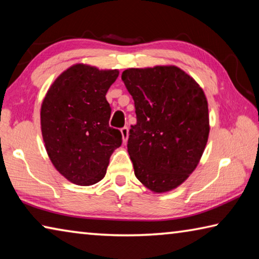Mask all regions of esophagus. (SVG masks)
<instances>
[{
  "instance_id": "1",
  "label": "esophagus",
  "mask_w": 259,
  "mask_h": 259,
  "mask_svg": "<svg viewBox=\"0 0 259 259\" xmlns=\"http://www.w3.org/2000/svg\"><path fill=\"white\" fill-rule=\"evenodd\" d=\"M121 134H122V138H123V142L126 143V140H128V137H129V129H128V126L124 125L123 128H121Z\"/></svg>"
}]
</instances>
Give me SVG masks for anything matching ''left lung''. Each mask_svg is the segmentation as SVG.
Here are the masks:
<instances>
[{
    "mask_svg": "<svg viewBox=\"0 0 259 259\" xmlns=\"http://www.w3.org/2000/svg\"><path fill=\"white\" fill-rule=\"evenodd\" d=\"M121 77L137 116L128 139L136 177L154 193L171 191L194 171L207 145L203 90L176 66L129 68Z\"/></svg>",
    "mask_w": 259,
    "mask_h": 259,
    "instance_id": "obj_1",
    "label": "left lung"
}]
</instances>
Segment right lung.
Segmentation results:
<instances>
[{
    "mask_svg": "<svg viewBox=\"0 0 259 259\" xmlns=\"http://www.w3.org/2000/svg\"><path fill=\"white\" fill-rule=\"evenodd\" d=\"M117 76V69L73 65L56 78L42 103L41 130L48 155L76 185L102 181L109 156L122 144L120 130L108 124L112 109L105 97Z\"/></svg>",
    "mask_w": 259,
    "mask_h": 259,
    "instance_id": "add662e5",
    "label": "right lung"
}]
</instances>
